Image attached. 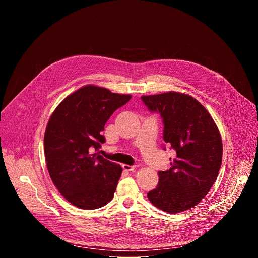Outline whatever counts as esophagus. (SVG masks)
Here are the masks:
<instances>
[{
    "instance_id": "esophagus-1",
    "label": "esophagus",
    "mask_w": 258,
    "mask_h": 258,
    "mask_svg": "<svg viewBox=\"0 0 258 258\" xmlns=\"http://www.w3.org/2000/svg\"><path fill=\"white\" fill-rule=\"evenodd\" d=\"M122 167L125 171H132V170H135L137 168L136 165H127V164H123Z\"/></svg>"
}]
</instances>
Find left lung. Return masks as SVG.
Instances as JSON below:
<instances>
[{"mask_svg": "<svg viewBox=\"0 0 258 258\" xmlns=\"http://www.w3.org/2000/svg\"><path fill=\"white\" fill-rule=\"evenodd\" d=\"M142 101L160 113L163 140L176 152L170 168L158 171V185L147 196L162 211H186L207 195L216 180L223 160L220 133L206 108L190 95L170 91L142 96Z\"/></svg>", "mask_w": 258, "mask_h": 258, "instance_id": "8db88e82", "label": "left lung"}]
</instances>
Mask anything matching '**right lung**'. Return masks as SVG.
I'll return each mask as SVG.
<instances>
[{
  "instance_id": "1",
  "label": "right lung",
  "mask_w": 258,
  "mask_h": 258,
  "mask_svg": "<svg viewBox=\"0 0 258 258\" xmlns=\"http://www.w3.org/2000/svg\"><path fill=\"white\" fill-rule=\"evenodd\" d=\"M131 98L88 85L67 96L51 115L44 137L47 168L72 205L97 209L112 200L122 168L92 151L105 142L107 120Z\"/></svg>"
}]
</instances>
